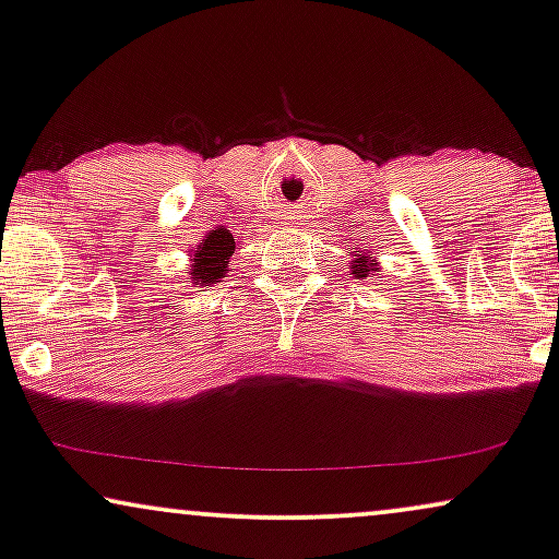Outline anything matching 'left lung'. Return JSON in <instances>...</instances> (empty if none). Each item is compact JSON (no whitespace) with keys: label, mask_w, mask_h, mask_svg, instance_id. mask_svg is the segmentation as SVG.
I'll use <instances>...</instances> for the list:
<instances>
[{"label":"left lung","mask_w":559,"mask_h":559,"mask_svg":"<svg viewBox=\"0 0 559 559\" xmlns=\"http://www.w3.org/2000/svg\"><path fill=\"white\" fill-rule=\"evenodd\" d=\"M350 265H353V275H356V278H369V275H379V260L371 258L366 250H356V247H353Z\"/></svg>","instance_id":"1"}]
</instances>
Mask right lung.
<instances>
[{"instance_id":"add662e5","label":"right lung","mask_w":559,"mask_h":559,"mask_svg":"<svg viewBox=\"0 0 559 559\" xmlns=\"http://www.w3.org/2000/svg\"><path fill=\"white\" fill-rule=\"evenodd\" d=\"M235 252V239L227 231H209L206 239H201L190 250V284L193 286H211L218 284L229 273V260Z\"/></svg>"}]
</instances>
